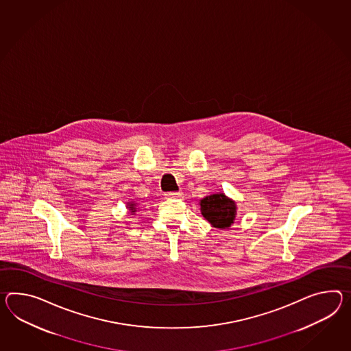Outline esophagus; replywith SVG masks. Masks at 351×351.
Listing matches in <instances>:
<instances>
[{"mask_svg": "<svg viewBox=\"0 0 351 351\" xmlns=\"http://www.w3.org/2000/svg\"><path fill=\"white\" fill-rule=\"evenodd\" d=\"M165 197H170V199H180L182 197V193L181 191H173V193H166Z\"/></svg>", "mask_w": 351, "mask_h": 351, "instance_id": "1", "label": "esophagus"}]
</instances>
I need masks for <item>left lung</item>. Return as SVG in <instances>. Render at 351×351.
<instances>
[{"mask_svg":"<svg viewBox=\"0 0 351 351\" xmlns=\"http://www.w3.org/2000/svg\"><path fill=\"white\" fill-rule=\"evenodd\" d=\"M202 215L214 228L228 230L237 215L236 202L224 193L210 194L199 202Z\"/></svg>","mask_w":351,"mask_h":351,"instance_id":"8db88e82","label":"left lung"}]
</instances>
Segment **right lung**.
I'll return each mask as SVG.
<instances>
[{
    "instance_id": "1",
    "label": "right lung",
    "mask_w": 351,
    "mask_h": 351,
    "mask_svg": "<svg viewBox=\"0 0 351 351\" xmlns=\"http://www.w3.org/2000/svg\"><path fill=\"white\" fill-rule=\"evenodd\" d=\"M139 206V204H137V203H134V202H133V200H130V202H128V203H127V208H128L129 212H130V213L133 214V215H134V214L137 213V210H138L137 206Z\"/></svg>"
}]
</instances>
